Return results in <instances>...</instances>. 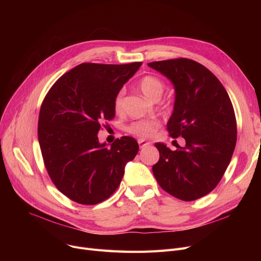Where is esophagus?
I'll list each match as a JSON object with an SVG mask.
<instances>
[{"instance_id":"1","label":"esophagus","mask_w":261,"mask_h":261,"mask_svg":"<svg viewBox=\"0 0 261 261\" xmlns=\"http://www.w3.org/2000/svg\"><path fill=\"white\" fill-rule=\"evenodd\" d=\"M138 143H139V145H140V148H145V147H147V146L150 145V143L147 142V141H145V140H139Z\"/></svg>"}]
</instances>
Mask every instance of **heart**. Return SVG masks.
<instances>
[{
  "label": "heart",
  "instance_id": "b5f03b06",
  "mask_svg": "<svg viewBox=\"0 0 261 261\" xmlns=\"http://www.w3.org/2000/svg\"><path fill=\"white\" fill-rule=\"evenodd\" d=\"M139 88L147 98L158 100L162 96L165 86H164L163 81L158 77L147 75L140 80ZM122 101H123V92L120 91L116 94L113 101L114 111L116 113L121 112ZM159 127H160V122L155 119H143V120L134 121L130 123L127 130L131 134L142 136V138H146V136L151 135Z\"/></svg>",
  "mask_w": 261,
  "mask_h": 261
}]
</instances>
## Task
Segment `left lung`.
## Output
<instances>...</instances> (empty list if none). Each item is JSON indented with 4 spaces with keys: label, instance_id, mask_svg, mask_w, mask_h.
I'll use <instances>...</instances> for the list:
<instances>
[{
    "label": "left lung",
    "instance_id": "8db88e82",
    "mask_svg": "<svg viewBox=\"0 0 261 261\" xmlns=\"http://www.w3.org/2000/svg\"><path fill=\"white\" fill-rule=\"evenodd\" d=\"M174 87L173 112L167 123L173 139H185L172 151L156 143L160 160L152 171L171 196L194 201L218 185L234 153L237 123L229 96L219 79L201 63L177 58L148 63Z\"/></svg>",
    "mask_w": 261,
    "mask_h": 261
}]
</instances>
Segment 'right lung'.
Wrapping results in <instances>:
<instances>
[{
	"label": "right lung",
	"instance_id": "1",
	"mask_svg": "<svg viewBox=\"0 0 261 261\" xmlns=\"http://www.w3.org/2000/svg\"><path fill=\"white\" fill-rule=\"evenodd\" d=\"M141 65L81 63L55 82L41 105L38 139L45 168L74 202L94 205L111 197L139 151L130 136L108 148L97 133L102 120L114 118V97Z\"/></svg>",
	"mask_w": 261,
	"mask_h": 261
}]
</instances>
